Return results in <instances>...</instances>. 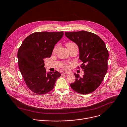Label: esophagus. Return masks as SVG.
<instances>
[{
    "label": "esophagus",
    "instance_id": "1",
    "mask_svg": "<svg viewBox=\"0 0 127 127\" xmlns=\"http://www.w3.org/2000/svg\"><path fill=\"white\" fill-rule=\"evenodd\" d=\"M69 74V73L68 72H62V75H64V74Z\"/></svg>",
    "mask_w": 127,
    "mask_h": 127
}]
</instances>
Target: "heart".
<instances>
[{"label": "heart", "instance_id": "b5f03b06", "mask_svg": "<svg viewBox=\"0 0 127 127\" xmlns=\"http://www.w3.org/2000/svg\"><path fill=\"white\" fill-rule=\"evenodd\" d=\"M73 45H76L75 43H73V42H69L68 43L66 44V46L67 47H71V46H73ZM58 45H56V47L54 48V50H53V53H55L56 52V51H57V49H58ZM63 67L64 68H66L67 67V65L66 64H64L63 65Z\"/></svg>", "mask_w": 127, "mask_h": 127}]
</instances>
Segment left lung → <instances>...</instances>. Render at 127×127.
Here are the masks:
<instances>
[{"mask_svg":"<svg viewBox=\"0 0 127 127\" xmlns=\"http://www.w3.org/2000/svg\"><path fill=\"white\" fill-rule=\"evenodd\" d=\"M66 36L78 47L79 59L84 74L74 73L75 81L71 88L81 94H88L101 85L108 69V52L103 40L96 34L86 31L65 32Z\"/></svg>","mask_w":127,"mask_h":127,"instance_id":"8db88e82","label":"left lung"}]
</instances>
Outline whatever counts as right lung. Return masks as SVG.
Returning a JSON list of instances; mask_svg holds the SVG:
<instances>
[{
  "mask_svg": "<svg viewBox=\"0 0 127 127\" xmlns=\"http://www.w3.org/2000/svg\"><path fill=\"white\" fill-rule=\"evenodd\" d=\"M64 35L61 32H37L27 36L18 52V65L29 89L39 95L52 91L61 73L46 72L44 59L51 56L55 45Z\"/></svg>",
  "mask_w": 127,
  "mask_h": 127,
  "instance_id": "1",
  "label": "right lung"
}]
</instances>
